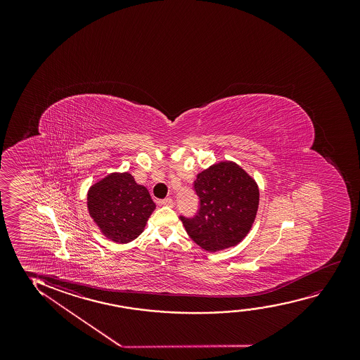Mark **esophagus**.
I'll list each match as a JSON object with an SVG mask.
<instances>
[{
  "label": "esophagus",
  "mask_w": 360,
  "mask_h": 360,
  "mask_svg": "<svg viewBox=\"0 0 360 360\" xmlns=\"http://www.w3.org/2000/svg\"><path fill=\"white\" fill-rule=\"evenodd\" d=\"M161 205H165V207H173V200L171 198H166V199H163L160 202Z\"/></svg>",
  "instance_id": "34e87169"
}]
</instances>
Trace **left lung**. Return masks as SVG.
Here are the masks:
<instances>
[{"instance_id":"obj_1","label":"left lung","mask_w":360,"mask_h":360,"mask_svg":"<svg viewBox=\"0 0 360 360\" xmlns=\"http://www.w3.org/2000/svg\"><path fill=\"white\" fill-rule=\"evenodd\" d=\"M194 191L199 197L197 215L179 217L189 237L207 252L238 245L256 219V181L237 163L221 161L198 173Z\"/></svg>"}]
</instances>
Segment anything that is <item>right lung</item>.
<instances>
[{
  "label": "right lung",
  "mask_w": 360,
  "mask_h": 360,
  "mask_svg": "<svg viewBox=\"0 0 360 360\" xmlns=\"http://www.w3.org/2000/svg\"><path fill=\"white\" fill-rule=\"evenodd\" d=\"M87 207L104 236L128 243L143 231L156 204L130 173L114 172L91 186Z\"/></svg>",
  "instance_id": "obj_1"
}]
</instances>
